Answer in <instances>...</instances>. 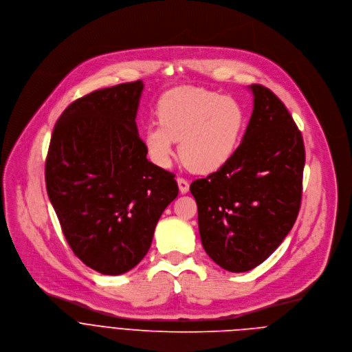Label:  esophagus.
<instances>
[{
  "label": "esophagus",
  "instance_id": "obj_1",
  "mask_svg": "<svg viewBox=\"0 0 352 352\" xmlns=\"http://www.w3.org/2000/svg\"><path fill=\"white\" fill-rule=\"evenodd\" d=\"M177 182H178V186H179V192L181 193H186L189 190V182L188 179L182 178V177H178L177 178Z\"/></svg>",
  "mask_w": 352,
  "mask_h": 352
}]
</instances>
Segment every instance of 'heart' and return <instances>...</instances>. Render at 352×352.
Instances as JSON below:
<instances>
[{
  "label": "heart",
  "instance_id": "1",
  "mask_svg": "<svg viewBox=\"0 0 352 352\" xmlns=\"http://www.w3.org/2000/svg\"><path fill=\"white\" fill-rule=\"evenodd\" d=\"M159 122L145 129L151 159L167 167L179 141V157L195 173L221 168L235 152L245 124V111L232 96L200 87H177L160 99Z\"/></svg>",
  "mask_w": 352,
  "mask_h": 352
}]
</instances>
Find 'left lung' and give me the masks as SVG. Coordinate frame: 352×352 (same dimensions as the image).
<instances>
[{
  "label": "left lung",
  "instance_id": "8db88e82",
  "mask_svg": "<svg viewBox=\"0 0 352 352\" xmlns=\"http://www.w3.org/2000/svg\"><path fill=\"white\" fill-rule=\"evenodd\" d=\"M250 88L254 109L243 141L221 168L190 184L201 245L230 272L250 271L278 249L302 195L301 131L270 88Z\"/></svg>",
  "mask_w": 352,
  "mask_h": 352
}]
</instances>
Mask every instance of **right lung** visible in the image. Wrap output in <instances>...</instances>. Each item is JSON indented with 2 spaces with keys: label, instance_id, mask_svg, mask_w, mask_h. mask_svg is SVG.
Wrapping results in <instances>:
<instances>
[{
  "label": "right lung",
  "instance_id": "right-lung-1",
  "mask_svg": "<svg viewBox=\"0 0 352 352\" xmlns=\"http://www.w3.org/2000/svg\"><path fill=\"white\" fill-rule=\"evenodd\" d=\"M141 80L96 89L58 119L45 160L48 197L73 253L103 275L134 268L178 196L175 175L146 159L135 123Z\"/></svg>",
  "mask_w": 352,
  "mask_h": 352
}]
</instances>
